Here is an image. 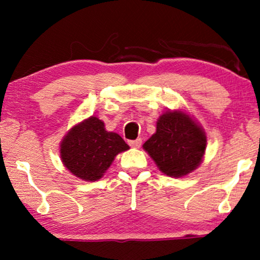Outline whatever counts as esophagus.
<instances>
[{
	"label": "esophagus",
	"mask_w": 260,
	"mask_h": 260,
	"mask_svg": "<svg viewBox=\"0 0 260 260\" xmlns=\"http://www.w3.org/2000/svg\"><path fill=\"white\" fill-rule=\"evenodd\" d=\"M127 143H129V146L134 147V148H139V147L141 146V143H142V140H141V139L130 140V141H127Z\"/></svg>",
	"instance_id": "1"
}]
</instances>
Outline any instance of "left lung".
Returning <instances> with one entry per match:
<instances>
[{
	"mask_svg": "<svg viewBox=\"0 0 260 260\" xmlns=\"http://www.w3.org/2000/svg\"><path fill=\"white\" fill-rule=\"evenodd\" d=\"M160 171L182 177L199 166L206 148L205 133L187 114L166 112L156 123V133L143 145Z\"/></svg>",
	"mask_w": 260,
	"mask_h": 260,
	"instance_id": "8db88e82",
	"label": "left lung"
}]
</instances>
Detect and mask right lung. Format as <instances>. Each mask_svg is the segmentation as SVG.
Segmentation results:
<instances>
[{"mask_svg": "<svg viewBox=\"0 0 260 260\" xmlns=\"http://www.w3.org/2000/svg\"><path fill=\"white\" fill-rule=\"evenodd\" d=\"M129 149L115 133H107L104 121L90 117L70 131L61 142V159L71 174L84 181H98L118 153Z\"/></svg>", "mask_w": 260, "mask_h": 260, "instance_id": "add662e5", "label": "right lung"}]
</instances>
